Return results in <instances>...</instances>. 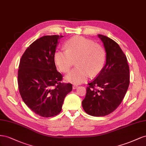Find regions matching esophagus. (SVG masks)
<instances>
[{"label": "esophagus", "instance_id": "34e87169", "mask_svg": "<svg viewBox=\"0 0 146 146\" xmlns=\"http://www.w3.org/2000/svg\"><path fill=\"white\" fill-rule=\"evenodd\" d=\"M78 87V86L77 85H73V89H76V88Z\"/></svg>", "mask_w": 146, "mask_h": 146}]
</instances>
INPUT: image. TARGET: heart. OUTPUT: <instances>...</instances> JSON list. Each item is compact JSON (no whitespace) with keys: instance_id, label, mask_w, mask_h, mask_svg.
Wrapping results in <instances>:
<instances>
[{"instance_id":"heart-1","label":"heart","mask_w":146,"mask_h":146,"mask_svg":"<svg viewBox=\"0 0 146 146\" xmlns=\"http://www.w3.org/2000/svg\"><path fill=\"white\" fill-rule=\"evenodd\" d=\"M66 50H59L54 55L55 63L60 72L67 73L77 59V67L66 80L79 84L85 82L89 75L95 76L101 72L106 60L105 49L101 44L81 36H75L66 41Z\"/></svg>"}]
</instances>
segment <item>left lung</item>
<instances>
[{
    "label": "left lung",
    "instance_id": "8db88e82",
    "mask_svg": "<svg viewBox=\"0 0 146 146\" xmlns=\"http://www.w3.org/2000/svg\"><path fill=\"white\" fill-rule=\"evenodd\" d=\"M106 52V64L94 80L88 83L82 102L86 113L102 117L115 111L122 102L130 84L127 57L119 45L106 36L98 35Z\"/></svg>",
    "mask_w": 146,
    "mask_h": 146
}]
</instances>
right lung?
I'll use <instances>...</instances> for the list:
<instances>
[{
  "label": "right lung",
  "mask_w": 146,
  "mask_h": 146,
  "mask_svg": "<svg viewBox=\"0 0 146 146\" xmlns=\"http://www.w3.org/2000/svg\"><path fill=\"white\" fill-rule=\"evenodd\" d=\"M61 35H46L28 47L20 59L18 88L25 104L37 115L51 117L62 111L64 98L72 84L62 82L54 55Z\"/></svg>",
  "instance_id": "right-lung-1"
}]
</instances>
